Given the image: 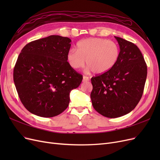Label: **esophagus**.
Listing matches in <instances>:
<instances>
[{"instance_id":"1","label":"esophagus","mask_w":160,"mask_h":160,"mask_svg":"<svg viewBox=\"0 0 160 160\" xmlns=\"http://www.w3.org/2000/svg\"><path fill=\"white\" fill-rule=\"evenodd\" d=\"M88 81H89V77L87 76H83V82H86Z\"/></svg>"}]
</instances>
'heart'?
Returning a JSON list of instances; mask_svg holds the SVG:
<instances>
[{"mask_svg":"<svg viewBox=\"0 0 160 160\" xmlns=\"http://www.w3.org/2000/svg\"><path fill=\"white\" fill-rule=\"evenodd\" d=\"M120 50L117 43L100 38H89L77 42V50L70 49L67 60L71 68L79 69L86 64L87 70L95 74L108 72L116 64Z\"/></svg>","mask_w":160,"mask_h":160,"instance_id":"heart-1","label":"heart"}]
</instances>
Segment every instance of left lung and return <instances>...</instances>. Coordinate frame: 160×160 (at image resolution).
<instances>
[{"label": "left lung", "instance_id": "obj_1", "mask_svg": "<svg viewBox=\"0 0 160 160\" xmlns=\"http://www.w3.org/2000/svg\"><path fill=\"white\" fill-rule=\"evenodd\" d=\"M115 38L120 48L118 62L108 72L91 79L93 107L109 118L126 115L136 107L143 95L148 72L139 48L122 38Z\"/></svg>", "mask_w": 160, "mask_h": 160}]
</instances>
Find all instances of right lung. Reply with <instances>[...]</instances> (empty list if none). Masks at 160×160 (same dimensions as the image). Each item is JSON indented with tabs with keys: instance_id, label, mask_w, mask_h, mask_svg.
<instances>
[{
	"instance_id": "right-lung-1",
	"label": "right lung",
	"mask_w": 160,
	"mask_h": 160,
	"mask_svg": "<svg viewBox=\"0 0 160 160\" xmlns=\"http://www.w3.org/2000/svg\"><path fill=\"white\" fill-rule=\"evenodd\" d=\"M71 42L68 37L51 35L28 43L19 54L14 82L22 103L31 113L52 118L69 106L70 92L83 79L67 60Z\"/></svg>"
}]
</instances>
